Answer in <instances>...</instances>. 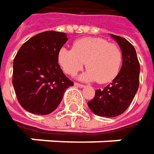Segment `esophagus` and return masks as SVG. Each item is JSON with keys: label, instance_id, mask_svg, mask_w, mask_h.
Instances as JSON below:
<instances>
[{"label": "esophagus", "instance_id": "34e87169", "mask_svg": "<svg viewBox=\"0 0 154 154\" xmlns=\"http://www.w3.org/2000/svg\"><path fill=\"white\" fill-rule=\"evenodd\" d=\"M74 85H76V86H77V87H81V88H82V87H84V86H85V85H82V84H79V83H75V84H74Z\"/></svg>", "mask_w": 154, "mask_h": 154}]
</instances>
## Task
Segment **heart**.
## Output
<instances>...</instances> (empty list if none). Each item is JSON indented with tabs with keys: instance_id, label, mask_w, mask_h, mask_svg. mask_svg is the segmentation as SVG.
<instances>
[{
	"instance_id": "b5f03b06",
	"label": "heart",
	"mask_w": 154,
	"mask_h": 154,
	"mask_svg": "<svg viewBox=\"0 0 154 154\" xmlns=\"http://www.w3.org/2000/svg\"><path fill=\"white\" fill-rule=\"evenodd\" d=\"M122 60L120 47L101 37L78 39L72 49L61 47L58 52V61L66 74L76 75L85 62L87 71L80 76V79L95 80L99 84L109 83L116 78Z\"/></svg>"
}]
</instances>
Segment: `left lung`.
I'll use <instances>...</instances> for the list:
<instances>
[{
    "instance_id": "obj_1",
    "label": "left lung",
    "mask_w": 154,
    "mask_h": 154,
    "mask_svg": "<svg viewBox=\"0 0 154 154\" xmlns=\"http://www.w3.org/2000/svg\"><path fill=\"white\" fill-rule=\"evenodd\" d=\"M110 35L123 54L120 71L109 85L96 90L94 97L87 103L94 114L107 118L121 115L131 104L138 89L140 73V64L134 46L123 37Z\"/></svg>"
}]
</instances>
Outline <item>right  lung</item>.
<instances>
[{"label": "right lung", "instance_id": "1", "mask_svg": "<svg viewBox=\"0 0 154 154\" xmlns=\"http://www.w3.org/2000/svg\"><path fill=\"white\" fill-rule=\"evenodd\" d=\"M67 41L65 33L45 31L31 37L17 52L12 84L26 110L50 114L60 103L66 89L74 85L58 63L59 50Z\"/></svg>", "mask_w": 154, "mask_h": 154}]
</instances>
